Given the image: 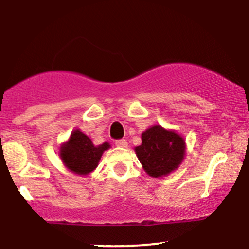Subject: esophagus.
<instances>
[{
  "label": "esophagus",
  "mask_w": 249,
  "mask_h": 249,
  "mask_svg": "<svg viewBox=\"0 0 249 249\" xmlns=\"http://www.w3.org/2000/svg\"><path fill=\"white\" fill-rule=\"evenodd\" d=\"M116 145H117V147H121V148H126L127 147V141L125 140V139H121V140H116Z\"/></svg>",
  "instance_id": "obj_1"
}]
</instances>
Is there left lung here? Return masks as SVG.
I'll return each mask as SVG.
<instances>
[{"mask_svg":"<svg viewBox=\"0 0 249 249\" xmlns=\"http://www.w3.org/2000/svg\"><path fill=\"white\" fill-rule=\"evenodd\" d=\"M141 139L142 143L134 150L148 175L165 177L180 166L185 155V142L177 132L154 125L142 133Z\"/></svg>","mask_w":249,"mask_h":249,"instance_id":"8db88e82","label":"left lung"}]
</instances>
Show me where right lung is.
Instances as JSON below:
<instances>
[{
  "label": "right lung",
  "mask_w": 249,
  "mask_h": 249,
  "mask_svg": "<svg viewBox=\"0 0 249 249\" xmlns=\"http://www.w3.org/2000/svg\"><path fill=\"white\" fill-rule=\"evenodd\" d=\"M109 148L110 144L108 142L94 145L88 135L75 130L71 132L69 140L61 144L59 156L65 166L72 173L88 175L97 168L102 154Z\"/></svg>",
  "instance_id": "obj_1"
}]
</instances>
